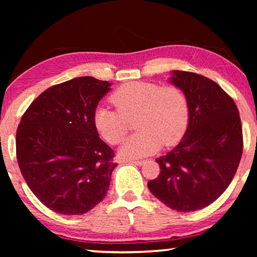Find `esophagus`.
I'll return each instance as SVG.
<instances>
[{"label": "esophagus", "mask_w": 257, "mask_h": 257, "mask_svg": "<svg viewBox=\"0 0 257 257\" xmlns=\"http://www.w3.org/2000/svg\"><path fill=\"white\" fill-rule=\"evenodd\" d=\"M128 163H132L135 165H138V167H142V165L144 164V161H129Z\"/></svg>", "instance_id": "esophagus-1"}]
</instances>
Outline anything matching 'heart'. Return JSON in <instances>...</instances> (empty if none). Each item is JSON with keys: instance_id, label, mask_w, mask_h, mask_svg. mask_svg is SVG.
Listing matches in <instances>:
<instances>
[{"instance_id": "b5f03b06", "label": "heart", "mask_w": 257, "mask_h": 257, "mask_svg": "<svg viewBox=\"0 0 257 257\" xmlns=\"http://www.w3.org/2000/svg\"><path fill=\"white\" fill-rule=\"evenodd\" d=\"M116 111L98 106L94 112L95 129L112 145L123 141L128 122L135 119L138 132L119 150L121 158L138 160L158 152L161 146L176 145L184 136L188 122L186 98L177 87L145 81L120 86L111 96Z\"/></svg>"}]
</instances>
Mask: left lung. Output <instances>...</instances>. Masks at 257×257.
Listing matches in <instances>:
<instances>
[{
    "label": "left lung",
    "instance_id": "8db88e82",
    "mask_svg": "<svg viewBox=\"0 0 257 257\" xmlns=\"http://www.w3.org/2000/svg\"><path fill=\"white\" fill-rule=\"evenodd\" d=\"M169 81L185 94L188 125L179 144L156 160L160 175L147 186L168 207L194 212L232 181L242 154L240 116L233 99L206 77L175 70Z\"/></svg>",
    "mask_w": 257,
    "mask_h": 257
}]
</instances>
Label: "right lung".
<instances>
[{"label": "right lung", "instance_id": "right-lung-1", "mask_svg": "<svg viewBox=\"0 0 257 257\" xmlns=\"http://www.w3.org/2000/svg\"><path fill=\"white\" fill-rule=\"evenodd\" d=\"M111 82L78 77L52 86L25 112L16 137L24 179L46 207L81 215L103 201L116 167L93 122Z\"/></svg>", "mask_w": 257, "mask_h": 257}]
</instances>
